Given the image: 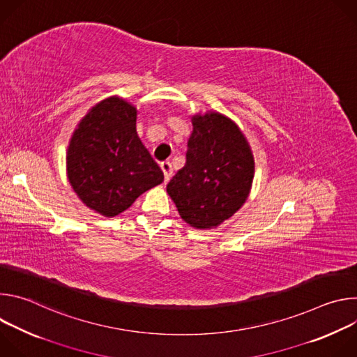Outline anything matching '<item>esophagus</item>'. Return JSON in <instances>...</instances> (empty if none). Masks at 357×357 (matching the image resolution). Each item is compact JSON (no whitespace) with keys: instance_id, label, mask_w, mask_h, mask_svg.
<instances>
[{"instance_id":"34e87169","label":"esophagus","mask_w":357,"mask_h":357,"mask_svg":"<svg viewBox=\"0 0 357 357\" xmlns=\"http://www.w3.org/2000/svg\"><path fill=\"white\" fill-rule=\"evenodd\" d=\"M161 169L164 172V178H165V182H168L171 179V175H172V167H171V162L169 161H164L161 162Z\"/></svg>"}]
</instances>
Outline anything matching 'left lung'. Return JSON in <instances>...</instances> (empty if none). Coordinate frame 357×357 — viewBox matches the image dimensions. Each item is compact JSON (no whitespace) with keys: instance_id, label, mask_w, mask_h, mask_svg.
<instances>
[{"instance_id":"8db88e82","label":"left lung","mask_w":357,"mask_h":357,"mask_svg":"<svg viewBox=\"0 0 357 357\" xmlns=\"http://www.w3.org/2000/svg\"><path fill=\"white\" fill-rule=\"evenodd\" d=\"M186 164L167 192L179 216L195 229H216L245 203L254 178L251 146L225 114L192 116Z\"/></svg>"}]
</instances>
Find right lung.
Segmentation results:
<instances>
[{"instance_id":"1","label":"right lung","mask_w":357,"mask_h":357,"mask_svg":"<svg viewBox=\"0 0 357 357\" xmlns=\"http://www.w3.org/2000/svg\"><path fill=\"white\" fill-rule=\"evenodd\" d=\"M137 109L112 96L79 121L66 152L68 179L84 205L106 218L127 211L164 181L137 134Z\"/></svg>"}]
</instances>
